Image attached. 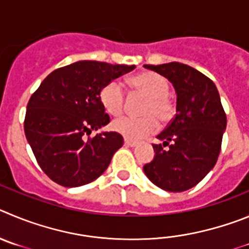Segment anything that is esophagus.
Listing matches in <instances>:
<instances>
[{"instance_id": "esophagus-1", "label": "esophagus", "mask_w": 249, "mask_h": 249, "mask_svg": "<svg viewBox=\"0 0 249 249\" xmlns=\"http://www.w3.org/2000/svg\"><path fill=\"white\" fill-rule=\"evenodd\" d=\"M125 145H126V146H130V147H135L136 145H138V142H136V141H133V140H129V139H125Z\"/></svg>"}]
</instances>
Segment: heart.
Returning a JSON list of instances; mask_svg holds the SVG:
<instances>
[{
    "mask_svg": "<svg viewBox=\"0 0 249 249\" xmlns=\"http://www.w3.org/2000/svg\"><path fill=\"white\" fill-rule=\"evenodd\" d=\"M134 91L149 98L144 109L142 118L122 116L111 123L114 131L129 140H140L159 129V122L167 123L175 113V107L170 98L169 84L161 75L145 71L130 79ZM99 99L103 108L110 115H120L124 110L125 94L119 82L111 80L100 90Z\"/></svg>",
    "mask_w": 249,
    "mask_h": 249,
    "instance_id": "1",
    "label": "heart"
}]
</instances>
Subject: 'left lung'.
I'll return each mask as SVG.
<instances>
[{
	"label": "left lung",
	"instance_id": "obj_1",
	"mask_svg": "<svg viewBox=\"0 0 249 249\" xmlns=\"http://www.w3.org/2000/svg\"><path fill=\"white\" fill-rule=\"evenodd\" d=\"M145 68L167 78L176 91V115L152 145L155 156L144 166L150 181L169 192H182L200 182L213 169L227 125L214 83L187 64ZM168 146L165 150L162 146Z\"/></svg>",
	"mask_w": 249,
	"mask_h": 249
}]
</instances>
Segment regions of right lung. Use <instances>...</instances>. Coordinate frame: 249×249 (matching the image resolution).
I'll return each mask as SVG.
<instances>
[{"label": "right lung", "mask_w": 249, "mask_h": 249, "mask_svg": "<svg viewBox=\"0 0 249 249\" xmlns=\"http://www.w3.org/2000/svg\"><path fill=\"white\" fill-rule=\"evenodd\" d=\"M135 66L79 60L53 71L27 104L24 134L38 165L51 180L78 187L108 169L124 139L115 131L86 135L110 122L99 93Z\"/></svg>", "instance_id": "right-lung-1"}]
</instances>
